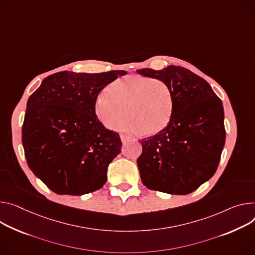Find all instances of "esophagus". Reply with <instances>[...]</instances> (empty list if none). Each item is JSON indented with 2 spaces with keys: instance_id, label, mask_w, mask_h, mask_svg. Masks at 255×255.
I'll return each mask as SVG.
<instances>
[{
  "instance_id": "1",
  "label": "esophagus",
  "mask_w": 255,
  "mask_h": 255,
  "mask_svg": "<svg viewBox=\"0 0 255 255\" xmlns=\"http://www.w3.org/2000/svg\"><path fill=\"white\" fill-rule=\"evenodd\" d=\"M120 137H121V141L123 142V143H125L126 141H128L129 140V136H127V135H124V134H121L120 135Z\"/></svg>"
}]
</instances>
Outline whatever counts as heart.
Masks as SVG:
<instances>
[{
	"label": "heart",
	"mask_w": 255,
	"mask_h": 255,
	"mask_svg": "<svg viewBox=\"0 0 255 255\" xmlns=\"http://www.w3.org/2000/svg\"><path fill=\"white\" fill-rule=\"evenodd\" d=\"M173 108L172 91L166 82L143 75H129L105 88V96L98 98L95 111L109 130L122 129L129 118L132 132L155 135L168 126Z\"/></svg>",
	"instance_id": "heart-1"
}]
</instances>
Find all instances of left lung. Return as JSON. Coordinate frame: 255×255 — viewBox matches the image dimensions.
I'll return each instance as SVG.
<instances>
[{"label": "left lung", "instance_id": "1", "mask_svg": "<svg viewBox=\"0 0 255 255\" xmlns=\"http://www.w3.org/2000/svg\"><path fill=\"white\" fill-rule=\"evenodd\" d=\"M136 72L166 82L174 102L168 126L140 141L141 181L150 190L189 194L218 169L226 140L222 101L203 78L184 67Z\"/></svg>", "mask_w": 255, "mask_h": 255}]
</instances>
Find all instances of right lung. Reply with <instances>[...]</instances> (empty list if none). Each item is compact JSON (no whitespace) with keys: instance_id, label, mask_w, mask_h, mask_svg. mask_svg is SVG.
Instances as JSON below:
<instances>
[{"instance_id":"1","label":"right lung","mask_w":255,"mask_h":255,"mask_svg":"<svg viewBox=\"0 0 255 255\" xmlns=\"http://www.w3.org/2000/svg\"><path fill=\"white\" fill-rule=\"evenodd\" d=\"M126 73L62 71L44 78L29 97L22 126L25 158L55 193L83 195L107 182L122 142L98 119L96 102L104 87Z\"/></svg>"}]
</instances>
